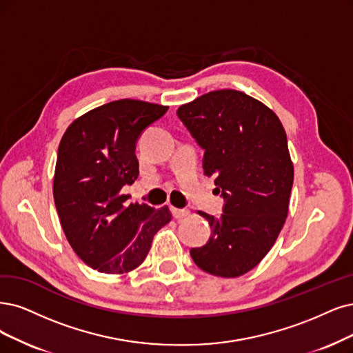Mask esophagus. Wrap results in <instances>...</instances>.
I'll use <instances>...</instances> for the list:
<instances>
[{
    "instance_id": "obj_1",
    "label": "esophagus",
    "mask_w": 353,
    "mask_h": 353,
    "mask_svg": "<svg viewBox=\"0 0 353 353\" xmlns=\"http://www.w3.org/2000/svg\"><path fill=\"white\" fill-rule=\"evenodd\" d=\"M172 212H173V216L176 219H183V218L190 215V211H188V210H177V208H172Z\"/></svg>"
}]
</instances>
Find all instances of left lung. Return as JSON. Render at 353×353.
Masks as SVG:
<instances>
[{"label":"left lung","mask_w":353,"mask_h":353,"mask_svg":"<svg viewBox=\"0 0 353 353\" xmlns=\"http://www.w3.org/2000/svg\"><path fill=\"white\" fill-rule=\"evenodd\" d=\"M205 150L203 174L215 177L224 212L208 219L212 237L192 249L193 262L221 278L256 268L275 244L288 215L294 164L275 112L243 91L216 90L177 109Z\"/></svg>","instance_id":"1"}]
</instances>
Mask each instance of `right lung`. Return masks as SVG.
I'll use <instances>...</instances> for the list:
<instances>
[{
    "instance_id": "right-lung-1",
    "label": "right lung",
    "mask_w": 353,
    "mask_h": 353,
    "mask_svg": "<svg viewBox=\"0 0 353 353\" xmlns=\"http://www.w3.org/2000/svg\"><path fill=\"white\" fill-rule=\"evenodd\" d=\"M168 106L122 99L84 113L59 142L54 199L62 230L85 265L122 275L145 260L152 239L172 221L159 210L129 203L121 193L139 174L137 141Z\"/></svg>"
}]
</instances>
